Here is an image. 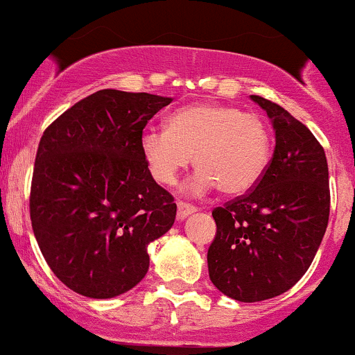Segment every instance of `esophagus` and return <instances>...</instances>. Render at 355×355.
<instances>
[{
	"mask_svg": "<svg viewBox=\"0 0 355 355\" xmlns=\"http://www.w3.org/2000/svg\"><path fill=\"white\" fill-rule=\"evenodd\" d=\"M178 213H177V218L178 220H184V218H187L189 214H192V213H196V206H192V204H187V202H184V200H178Z\"/></svg>",
	"mask_w": 355,
	"mask_h": 355,
	"instance_id": "esophagus-1",
	"label": "esophagus"
}]
</instances>
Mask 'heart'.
<instances>
[{
	"label": "heart",
	"instance_id": "1",
	"mask_svg": "<svg viewBox=\"0 0 355 355\" xmlns=\"http://www.w3.org/2000/svg\"><path fill=\"white\" fill-rule=\"evenodd\" d=\"M141 151L157 184L173 185L194 156L199 170L189 191L204 194L218 187L225 196H241L256 187L270 164L271 134L259 114L199 103L173 111L166 130H146Z\"/></svg>",
	"mask_w": 355,
	"mask_h": 355
}]
</instances>
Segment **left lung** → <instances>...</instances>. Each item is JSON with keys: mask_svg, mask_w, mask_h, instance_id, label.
Masks as SVG:
<instances>
[{"mask_svg": "<svg viewBox=\"0 0 355 355\" xmlns=\"http://www.w3.org/2000/svg\"><path fill=\"white\" fill-rule=\"evenodd\" d=\"M250 98L273 121L277 146L256 187L213 209L216 235L207 250L213 285L241 302L292 288L309 270L330 216L323 146L277 103Z\"/></svg>", "mask_w": 355, "mask_h": 355, "instance_id": "obj_1", "label": "left lung"}]
</instances>
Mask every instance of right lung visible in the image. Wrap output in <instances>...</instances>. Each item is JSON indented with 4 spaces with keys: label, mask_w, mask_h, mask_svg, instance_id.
<instances>
[{
    "label": "right lung",
    "mask_w": 355,
    "mask_h": 355,
    "mask_svg": "<svg viewBox=\"0 0 355 355\" xmlns=\"http://www.w3.org/2000/svg\"><path fill=\"white\" fill-rule=\"evenodd\" d=\"M170 98L103 89L42 134L31 184V221L46 263L80 295L110 299L149 270L148 245L175 221L173 196L141 151L148 121Z\"/></svg>",
    "instance_id": "add662e5"
}]
</instances>
